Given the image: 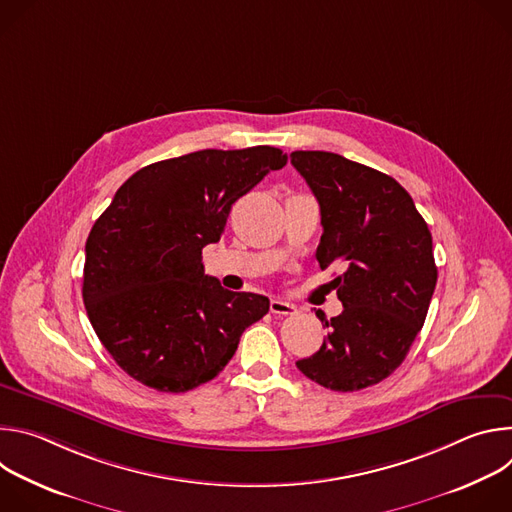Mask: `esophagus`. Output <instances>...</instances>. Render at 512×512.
<instances>
[{
    "label": "esophagus",
    "instance_id": "obj_1",
    "mask_svg": "<svg viewBox=\"0 0 512 512\" xmlns=\"http://www.w3.org/2000/svg\"><path fill=\"white\" fill-rule=\"evenodd\" d=\"M269 310H271V314H277V316H289V314L296 312V306L289 304V302H283V300L273 298V300L269 302Z\"/></svg>",
    "mask_w": 512,
    "mask_h": 512
}]
</instances>
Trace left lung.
<instances>
[{"label":"left lung","instance_id":"8db88e82","mask_svg":"<svg viewBox=\"0 0 512 512\" xmlns=\"http://www.w3.org/2000/svg\"><path fill=\"white\" fill-rule=\"evenodd\" d=\"M289 158L320 204V267H344L332 281L344 310L316 312L330 332L296 367L332 391L367 389L399 367L425 322L437 281L431 233L391 176L332 152Z\"/></svg>","mask_w":512,"mask_h":512}]
</instances>
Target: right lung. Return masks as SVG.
Here are the masks:
<instances>
[{
	"mask_svg": "<svg viewBox=\"0 0 512 512\" xmlns=\"http://www.w3.org/2000/svg\"><path fill=\"white\" fill-rule=\"evenodd\" d=\"M287 154L271 145L200 150L135 172L85 245L83 302L119 367L145 387L184 393L233 358L269 300L204 275L202 249L221 241L233 202Z\"/></svg>",
	"mask_w": 512,
	"mask_h": 512,
	"instance_id": "add662e5",
	"label": "right lung"
}]
</instances>
